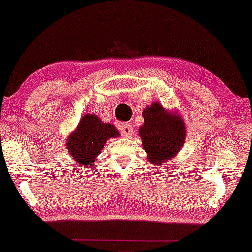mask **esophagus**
Listing matches in <instances>:
<instances>
[{"label": "esophagus", "mask_w": 252, "mask_h": 252, "mask_svg": "<svg viewBox=\"0 0 252 252\" xmlns=\"http://www.w3.org/2000/svg\"><path fill=\"white\" fill-rule=\"evenodd\" d=\"M120 132H122V135L125 137H129L133 134V127L129 125V124H123L120 126Z\"/></svg>", "instance_id": "1"}]
</instances>
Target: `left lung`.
Segmentation results:
<instances>
[{
  "mask_svg": "<svg viewBox=\"0 0 252 252\" xmlns=\"http://www.w3.org/2000/svg\"><path fill=\"white\" fill-rule=\"evenodd\" d=\"M144 124L139 128L147 159L163 165L173 158L185 143L186 126L178 112H170L155 102L143 110Z\"/></svg>",
  "mask_w": 252,
  "mask_h": 252,
  "instance_id": "1",
  "label": "left lung"
}]
</instances>
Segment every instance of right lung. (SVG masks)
I'll return each mask as SVG.
<instances>
[{"label":"right lung","mask_w":252,"mask_h":252,"mask_svg":"<svg viewBox=\"0 0 252 252\" xmlns=\"http://www.w3.org/2000/svg\"><path fill=\"white\" fill-rule=\"evenodd\" d=\"M119 135L111 124L102 123L97 116L87 113L79 122L77 129L67 136L66 149L75 163L91 170L108 139Z\"/></svg>","instance_id":"obj_1"}]
</instances>
